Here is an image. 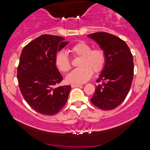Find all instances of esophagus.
I'll return each mask as SVG.
<instances>
[{"mask_svg": "<svg viewBox=\"0 0 150 150\" xmlns=\"http://www.w3.org/2000/svg\"><path fill=\"white\" fill-rule=\"evenodd\" d=\"M81 85L80 84H72L71 85V86H72V88H75V87H78V86H81Z\"/></svg>", "mask_w": 150, "mask_h": 150, "instance_id": "1", "label": "esophagus"}]
</instances>
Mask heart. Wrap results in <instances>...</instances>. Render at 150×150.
I'll return each mask as SVG.
<instances>
[{"label": "heart", "mask_w": 150, "mask_h": 150, "mask_svg": "<svg viewBox=\"0 0 150 150\" xmlns=\"http://www.w3.org/2000/svg\"><path fill=\"white\" fill-rule=\"evenodd\" d=\"M91 46L85 42H79L70 48L74 56L81 57L80 67L67 75L66 81L69 83L81 84L87 82L95 73L103 69L105 63V55L101 48L91 49ZM55 64L59 71L67 72L70 69V60L64 51H60L55 57Z\"/></svg>", "instance_id": "b5f03b06"}]
</instances>
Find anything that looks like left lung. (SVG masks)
I'll use <instances>...</instances> for the list:
<instances>
[{
	"label": "left lung",
	"instance_id": "1",
	"mask_svg": "<svg viewBox=\"0 0 150 150\" xmlns=\"http://www.w3.org/2000/svg\"><path fill=\"white\" fill-rule=\"evenodd\" d=\"M88 37L94 40L105 55V63L96 82L91 102L101 110H110L120 105L129 92L134 77L133 56L125 41L104 32Z\"/></svg>",
	"mask_w": 150,
	"mask_h": 150
}]
</instances>
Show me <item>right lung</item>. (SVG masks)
<instances>
[{
    "mask_svg": "<svg viewBox=\"0 0 150 150\" xmlns=\"http://www.w3.org/2000/svg\"><path fill=\"white\" fill-rule=\"evenodd\" d=\"M69 41L60 36L43 35L23 48L17 79L24 99L38 112L53 115L67 101L71 86L57 85L63 80L55 64L57 53Z\"/></svg>",
    "mask_w": 150,
    "mask_h": 150,
    "instance_id": "right-lung-1",
    "label": "right lung"
}]
</instances>
